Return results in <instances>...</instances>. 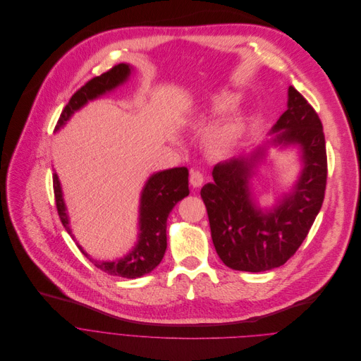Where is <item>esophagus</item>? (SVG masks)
Instances as JSON below:
<instances>
[{
  "label": "esophagus",
  "mask_w": 361,
  "mask_h": 361,
  "mask_svg": "<svg viewBox=\"0 0 361 361\" xmlns=\"http://www.w3.org/2000/svg\"><path fill=\"white\" fill-rule=\"evenodd\" d=\"M203 180H204V176L200 171H192L190 172V185L193 188H199L203 185Z\"/></svg>",
  "instance_id": "1"
}]
</instances>
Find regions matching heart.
I'll return each instance as SVG.
<instances>
[{
	"label": "heart",
	"mask_w": 361,
	"mask_h": 361,
	"mask_svg": "<svg viewBox=\"0 0 361 361\" xmlns=\"http://www.w3.org/2000/svg\"><path fill=\"white\" fill-rule=\"evenodd\" d=\"M235 102L236 99L232 95H228V94L218 95L212 99L210 111L214 114H224L229 111L235 105ZM240 133H242V125L238 119L226 121L209 132L207 135L209 145L214 151H221V152L228 151L239 140Z\"/></svg>",
	"instance_id": "1"
}]
</instances>
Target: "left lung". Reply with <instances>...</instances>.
<instances>
[{
	"instance_id": "left-lung-1",
	"label": "left lung",
	"mask_w": 361,
	"mask_h": 361,
	"mask_svg": "<svg viewBox=\"0 0 361 361\" xmlns=\"http://www.w3.org/2000/svg\"><path fill=\"white\" fill-rule=\"evenodd\" d=\"M271 132H277L276 145H299L305 164L292 193L274 209L262 212L250 193L252 169L260 151L252 158L218 164L212 172L214 182L200 190L216 253L235 270L264 271L284 264L306 239L323 204L327 182L323 125L293 87H289L287 109Z\"/></svg>"
}]
</instances>
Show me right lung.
<instances>
[{
	"instance_id": "add662e5",
	"label": "right lung",
	"mask_w": 361,
	"mask_h": 361,
	"mask_svg": "<svg viewBox=\"0 0 361 361\" xmlns=\"http://www.w3.org/2000/svg\"><path fill=\"white\" fill-rule=\"evenodd\" d=\"M130 74V66L118 63L102 75L92 78L81 87L61 112L56 122L55 132L65 125L69 116L84 106L88 101L101 97L102 94L116 88ZM189 171L188 168H173L158 172L149 178L140 196V214H139V240L136 246L122 259L115 262H97L90 259L98 269L111 274L126 279H136L152 271L164 259L166 250V221L173 206L189 195ZM54 196L59 219L66 232L75 240L71 232L69 221L65 212V203L56 173L52 175ZM80 250L88 257L84 249L78 245Z\"/></svg>"
}]
</instances>
